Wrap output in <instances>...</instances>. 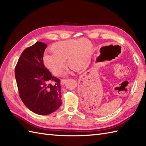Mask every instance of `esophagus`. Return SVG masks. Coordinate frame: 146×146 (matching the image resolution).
<instances>
[{
    "mask_svg": "<svg viewBox=\"0 0 146 146\" xmlns=\"http://www.w3.org/2000/svg\"><path fill=\"white\" fill-rule=\"evenodd\" d=\"M66 79H61V85H64V83H65V82H66Z\"/></svg>",
    "mask_w": 146,
    "mask_h": 146,
    "instance_id": "esophagus-1",
    "label": "esophagus"
}]
</instances>
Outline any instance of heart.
Returning <instances> with one entry per match:
<instances>
[{"mask_svg": "<svg viewBox=\"0 0 146 146\" xmlns=\"http://www.w3.org/2000/svg\"><path fill=\"white\" fill-rule=\"evenodd\" d=\"M92 46V43L86 39L55 42L51 47L52 52L43 56V63L55 75H60L66 61L68 66L82 70L85 67L90 57Z\"/></svg>", "mask_w": 146, "mask_h": 146, "instance_id": "1", "label": "heart"}]
</instances>
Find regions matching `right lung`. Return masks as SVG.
Masks as SVG:
<instances>
[{
  "label": "right lung",
  "instance_id": "1",
  "mask_svg": "<svg viewBox=\"0 0 146 146\" xmlns=\"http://www.w3.org/2000/svg\"><path fill=\"white\" fill-rule=\"evenodd\" d=\"M47 45L36 42L22 52L15 68L19 97L34 113L45 115L61 106L60 80L51 75L43 63Z\"/></svg>",
  "mask_w": 146,
  "mask_h": 146
}]
</instances>
